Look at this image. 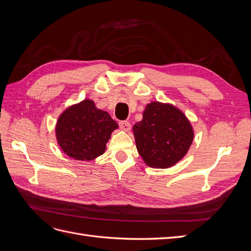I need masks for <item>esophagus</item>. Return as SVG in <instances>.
I'll use <instances>...</instances> for the list:
<instances>
[{"mask_svg": "<svg viewBox=\"0 0 251 251\" xmlns=\"http://www.w3.org/2000/svg\"><path fill=\"white\" fill-rule=\"evenodd\" d=\"M119 126H120L121 130H124L126 132H128V131L131 130V124L128 123V121H126V120L119 121Z\"/></svg>", "mask_w": 251, "mask_h": 251, "instance_id": "esophagus-1", "label": "esophagus"}]
</instances>
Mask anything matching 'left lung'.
<instances>
[{
  "mask_svg": "<svg viewBox=\"0 0 251 251\" xmlns=\"http://www.w3.org/2000/svg\"><path fill=\"white\" fill-rule=\"evenodd\" d=\"M142 120L133 126L136 148L151 168L168 169L183 158L194 139L186 116L170 103L147 104Z\"/></svg>",
  "mask_w": 251,
  "mask_h": 251,
  "instance_id": "left-lung-1",
  "label": "left lung"
}]
</instances>
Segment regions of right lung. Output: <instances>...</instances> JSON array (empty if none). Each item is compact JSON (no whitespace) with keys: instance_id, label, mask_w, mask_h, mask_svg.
Masks as SVG:
<instances>
[{"instance_id":"obj_1","label":"right lung","mask_w":251,"mask_h":251,"mask_svg":"<svg viewBox=\"0 0 251 251\" xmlns=\"http://www.w3.org/2000/svg\"><path fill=\"white\" fill-rule=\"evenodd\" d=\"M118 127L108 112L85 100L62 113L56 124V139L64 153L81 161L93 160L104 153L112 132Z\"/></svg>"}]
</instances>
